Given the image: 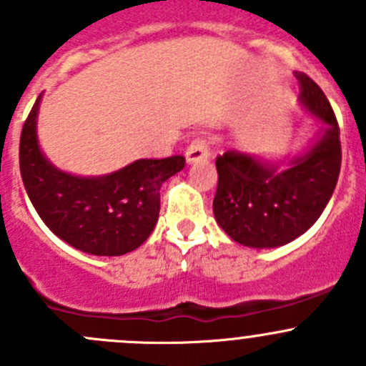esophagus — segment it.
Listing matches in <instances>:
<instances>
[{
    "mask_svg": "<svg viewBox=\"0 0 366 366\" xmlns=\"http://www.w3.org/2000/svg\"><path fill=\"white\" fill-rule=\"evenodd\" d=\"M209 157V142L205 138H197L191 142L186 150L187 162H198Z\"/></svg>",
    "mask_w": 366,
    "mask_h": 366,
    "instance_id": "esophagus-1",
    "label": "esophagus"
}]
</instances>
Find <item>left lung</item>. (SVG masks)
<instances>
[{
    "instance_id": "obj_1",
    "label": "left lung",
    "mask_w": 366,
    "mask_h": 366,
    "mask_svg": "<svg viewBox=\"0 0 366 366\" xmlns=\"http://www.w3.org/2000/svg\"><path fill=\"white\" fill-rule=\"evenodd\" d=\"M296 77L299 101L324 124L308 152L287 168L237 150L216 157L214 216L235 242L249 248H276L305 234L326 209L340 175V127L333 108L315 81L302 72Z\"/></svg>"
}]
</instances>
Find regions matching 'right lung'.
Listing matches in <instances>:
<instances>
[{
  "label": "right lung",
  "instance_id": "1",
  "mask_svg": "<svg viewBox=\"0 0 366 366\" xmlns=\"http://www.w3.org/2000/svg\"><path fill=\"white\" fill-rule=\"evenodd\" d=\"M39 95L21 132V177L40 219L79 252L125 254L149 239L159 217V189L186 157L138 159L102 177H76L51 164L36 139Z\"/></svg>",
  "mask_w": 366,
  "mask_h": 366
}]
</instances>
